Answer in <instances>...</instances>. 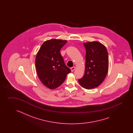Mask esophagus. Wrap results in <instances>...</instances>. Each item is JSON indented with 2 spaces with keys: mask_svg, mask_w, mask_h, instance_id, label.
<instances>
[{
  "mask_svg": "<svg viewBox=\"0 0 133 133\" xmlns=\"http://www.w3.org/2000/svg\"><path fill=\"white\" fill-rule=\"evenodd\" d=\"M70 69L71 71H72V72H73V71H74V70H75V69H76V67H75V66H73V67L71 68Z\"/></svg>",
  "mask_w": 133,
  "mask_h": 133,
  "instance_id": "esophagus-1",
  "label": "esophagus"
}]
</instances>
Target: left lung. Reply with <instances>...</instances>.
<instances>
[{"label": "left lung", "instance_id": "left-lung-1", "mask_svg": "<svg viewBox=\"0 0 133 133\" xmlns=\"http://www.w3.org/2000/svg\"><path fill=\"white\" fill-rule=\"evenodd\" d=\"M86 50L85 74L78 80L83 88L90 89L98 87L105 80L109 66L108 55L105 45L98 41L84 43Z\"/></svg>", "mask_w": 133, "mask_h": 133}]
</instances>
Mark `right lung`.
Masks as SVG:
<instances>
[{
    "mask_svg": "<svg viewBox=\"0 0 133 133\" xmlns=\"http://www.w3.org/2000/svg\"><path fill=\"white\" fill-rule=\"evenodd\" d=\"M67 40H48L43 43L37 53L35 65L41 82L50 89L59 87L71 72L65 65L60 53Z\"/></svg>",
    "mask_w": 133,
    "mask_h": 133,
    "instance_id": "right-lung-1",
    "label": "right lung"
}]
</instances>
